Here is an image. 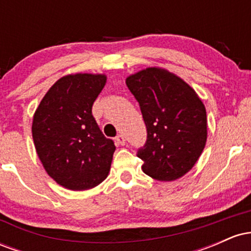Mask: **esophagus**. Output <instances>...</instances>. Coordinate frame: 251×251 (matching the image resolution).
<instances>
[{
	"label": "esophagus",
	"instance_id": "esophagus-1",
	"mask_svg": "<svg viewBox=\"0 0 251 251\" xmlns=\"http://www.w3.org/2000/svg\"><path fill=\"white\" fill-rule=\"evenodd\" d=\"M125 143H126V139H125V137H124L123 134L117 135V137H116V144H118V145H125Z\"/></svg>",
	"mask_w": 251,
	"mask_h": 251
}]
</instances>
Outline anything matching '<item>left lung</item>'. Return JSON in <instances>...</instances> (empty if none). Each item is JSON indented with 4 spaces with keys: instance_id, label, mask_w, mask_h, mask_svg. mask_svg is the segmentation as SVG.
Masks as SVG:
<instances>
[{
    "instance_id": "8db88e82",
    "label": "left lung",
    "mask_w": 251,
    "mask_h": 251,
    "mask_svg": "<svg viewBox=\"0 0 251 251\" xmlns=\"http://www.w3.org/2000/svg\"><path fill=\"white\" fill-rule=\"evenodd\" d=\"M139 102L148 139L138 150L143 171L153 179L171 181L194 168L208 137L206 111L184 80L158 67H149L126 79Z\"/></svg>"
}]
</instances>
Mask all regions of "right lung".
<instances>
[{
  "label": "right lung",
  "instance_id": "right-lung-1",
  "mask_svg": "<svg viewBox=\"0 0 251 251\" xmlns=\"http://www.w3.org/2000/svg\"><path fill=\"white\" fill-rule=\"evenodd\" d=\"M105 83L103 74L62 76L34 114L31 133L36 153L46 172L66 189H92L108 176L116 146L92 114Z\"/></svg>",
  "mask_w": 251,
  "mask_h": 251
}]
</instances>
